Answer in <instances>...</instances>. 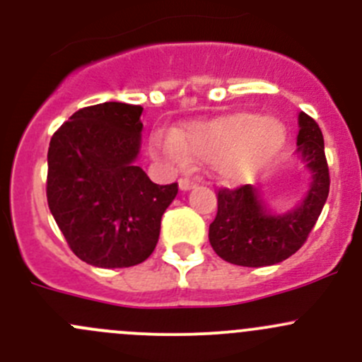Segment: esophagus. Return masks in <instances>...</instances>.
Returning <instances> with one entry per match:
<instances>
[{"instance_id":"1","label":"esophagus","mask_w":362,"mask_h":362,"mask_svg":"<svg viewBox=\"0 0 362 362\" xmlns=\"http://www.w3.org/2000/svg\"><path fill=\"white\" fill-rule=\"evenodd\" d=\"M194 180H191V178H180L178 180V187H180V191H189V189L194 187Z\"/></svg>"}]
</instances>
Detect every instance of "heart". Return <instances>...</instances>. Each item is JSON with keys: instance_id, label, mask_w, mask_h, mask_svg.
I'll return each instance as SVG.
<instances>
[{"instance_id": "b5f03b06", "label": "heart", "mask_w": 362, "mask_h": 362, "mask_svg": "<svg viewBox=\"0 0 362 362\" xmlns=\"http://www.w3.org/2000/svg\"><path fill=\"white\" fill-rule=\"evenodd\" d=\"M284 127L272 117L238 112L196 122L178 134L156 133L152 148L173 164H185L189 156L214 159L228 180H243L261 171L282 148Z\"/></svg>"}]
</instances>
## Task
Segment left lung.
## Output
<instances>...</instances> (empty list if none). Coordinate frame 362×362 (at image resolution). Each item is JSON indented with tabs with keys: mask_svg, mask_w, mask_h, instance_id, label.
<instances>
[{
	"mask_svg": "<svg viewBox=\"0 0 362 362\" xmlns=\"http://www.w3.org/2000/svg\"><path fill=\"white\" fill-rule=\"evenodd\" d=\"M298 122V152L312 173L308 194L298 208L273 215L254 185L218 189L217 215L208 238L215 254L231 264L261 268L286 261L301 249L322 211L331 182L322 131L305 112Z\"/></svg>",
	"mask_w": 362,
	"mask_h": 362,
	"instance_id": "left-lung-1",
	"label": "left lung"
}]
</instances>
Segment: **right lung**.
<instances>
[{
	"label": "right lung",
	"mask_w": 362,
	"mask_h": 362,
	"mask_svg": "<svg viewBox=\"0 0 362 362\" xmlns=\"http://www.w3.org/2000/svg\"><path fill=\"white\" fill-rule=\"evenodd\" d=\"M140 105L80 108L50 138L47 203L78 259L98 268H129L158 245L160 217L178 184L158 185L136 166Z\"/></svg>",
	"instance_id": "obj_1"
}]
</instances>
